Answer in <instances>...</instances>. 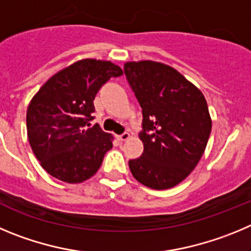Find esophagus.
I'll return each mask as SVG.
<instances>
[{"instance_id":"34e87169","label":"esophagus","mask_w":251,"mask_h":251,"mask_svg":"<svg viewBox=\"0 0 251 251\" xmlns=\"http://www.w3.org/2000/svg\"><path fill=\"white\" fill-rule=\"evenodd\" d=\"M131 135L128 134V132H124V134H121L120 136H117V139L120 140V141H126V140L130 139Z\"/></svg>"}]
</instances>
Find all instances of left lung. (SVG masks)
<instances>
[{
	"instance_id": "8db88e82",
	"label": "left lung",
	"mask_w": 251,
	"mask_h": 251,
	"mask_svg": "<svg viewBox=\"0 0 251 251\" xmlns=\"http://www.w3.org/2000/svg\"><path fill=\"white\" fill-rule=\"evenodd\" d=\"M124 71L144 116V152L128 161L131 174L155 190L176 186L200 161L211 132L204 94L162 62L130 61Z\"/></svg>"
}]
</instances>
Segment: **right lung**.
Wrapping results in <instances>:
<instances>
[{
  "label": "right lung",
  "instance_id": "right-lung-1",
  "mask_svg": "<svg viewBox=\"0 0 251 251\" xmlns=\"http://www.w3.org/2000/svg\"><path fill=\"white\" fill-rule=\"evenodd\" d=\"M123 74L111 61L85 58L58 71L36 92L27 107V136L50 175L78 184L100 169L114 137L98 124L86 125L94 119L100 87Z\"/></svg>",
  "mask_w": 251,
  "mask_h": 251
}]
</instances>
